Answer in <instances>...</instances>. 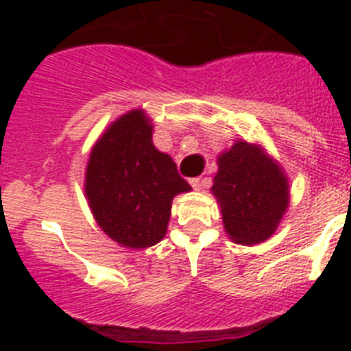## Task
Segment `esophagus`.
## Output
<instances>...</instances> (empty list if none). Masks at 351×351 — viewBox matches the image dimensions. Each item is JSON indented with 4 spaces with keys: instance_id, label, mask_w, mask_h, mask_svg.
<instances>
[{
    "instance_id": "esophagus-1",
    "label": "esophagus",
    "mask_w": 351,
    "mask_h": 351,
    "mask_svg": "<svg viewBox=\"0 0 351 351\" xmlns=\"http://www.w3.org/2000/svg\"><path fill=\"white\" fill-rule=\"evenodd\" d=\"M190 184H191V188H195V190H200L204 184V179L202 178H191Z\"/></svg>"
}]
</instances>
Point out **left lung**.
I'll use <instances>...</instances> for the list:
<instances>
[{
    "label": "left lung",
    "instance_id": "8db88e82",
    "mask_svg": "<svg viewBox=\"0 0 351 351\" xmlns=\"http://www.w3.org/2000/svg\"><path fill=\"white\" fill-rule=\"evenodd\" d=\"M213 193L226 234L239 244H258L274 234L288 206V182L271 158L247 142H235L218 160Z\"/></svg>",
    "mask_w": 351,
    "mask_h": 351
}]
</instances>
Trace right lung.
<instances>
[{
    "label": "right lung",
    "mask_w": 351,
    "mask_h": 351,
    "mask_svg": "<svg viewBox=\"0 0 351 351\" xmlns=\"http://www.w3.org/2000/svg\"><path fill=\"white\" fill-rule=\"evenodd\" d=\"M142 110L119 117L93 147L86 195L101 230L123 246L160 243L170 219L172 198L190 191L172 158L151 142Z\"/></svg>",
    "instance_id": "obj_1"
}]
</instances>
